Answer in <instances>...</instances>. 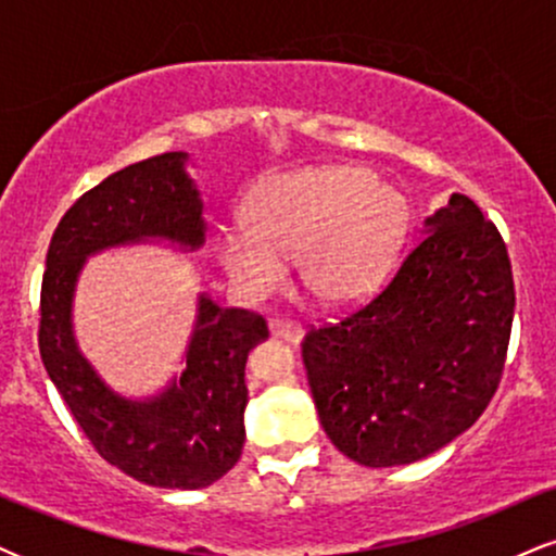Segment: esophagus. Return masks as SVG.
Wrapping results in <instances>:
<instances>
[{"label": "esophagus", "instance_id": "1", "mask_svg": "<svg viewBox=\"0 0 556 556\" xmlns=\"http://www.w3.org/2000/svg\"><path fill=\"white\" fill-rule=\"evenodd\" d=\"M269 331H271V337H277V340H285L292 344H298L300 340H303V327L295 321H282V318H274V321L269 324Z\"/></svg>", "mask_w": 556, "mask_h": 556}]
</instances>
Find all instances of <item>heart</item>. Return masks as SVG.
Returning a JSON list of instances; mask_svg holds the SVG:
<instances>
[{
  "label": "heart",
  "instance_id": "obj_1",
  "mask_svg": "<svg viewBox=\"0 0 556 556\" xmlns=\"http://www.w3.org/2000/svg\"><path fill=\"white\" fill-rule=\"evenodd\" d=\"M405 222V198L368 169L316 167L261 185L245 206L248 229H225L214 251L248 298L271 295L285 261L298 258L305 292L344 305L384 279Z\"/></svg>",
  "mask_w": 556,
  "mask_h": 556
}]
</instances>
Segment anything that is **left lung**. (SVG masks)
<instances>
[{
  "mask_svg": "<svg viewBox=\"0 0 556 556\" xmlns=\"http://www.w3.org/2000/svg\"><path fill=\"white\" fill-rule=\"evenodd\" d=\"M515 285L507 245L468 195L429 216L379 295L303 340L331 444L368 468L429 457L500 387Z\"/></svg>",
  "mask_w": 556,
  "mask_h": 556,
  "instance_id": "8db88e82",
  "label": "left lung"
}]
</instances>
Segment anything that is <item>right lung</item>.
Returning <instances> with one entry per match:
<instances>
[{"label": "right lung", "instance_id": "right-lung-1", "mask_svg": "<svg viewBox=\"0 0 556 556\" xmlns=\"http://www.w3.org/2000/svg\"><path fill=\"white\" fill-rule=\"evenodd\" d=\"M185 162V151L151 156L83 193L54 229L41 282L38 350L49 379L96 452L159 489L212 486L240 460L245 361L269 337L266 321L201 292L182 374L154 397L132 400L114 392L80 353L73 298L96 253L159 240L198 251L206 242L203 201Z\"/></svg>", "mask_w": 556, "mask_h": 556}]
</instances>
